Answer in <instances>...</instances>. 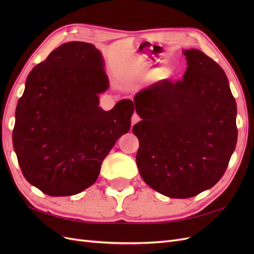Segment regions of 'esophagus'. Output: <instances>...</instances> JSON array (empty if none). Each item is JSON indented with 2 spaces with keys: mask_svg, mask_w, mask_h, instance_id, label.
<instances>
[{
  "mask_svg": "<svg viewBox=\"0 0 254 254\" xmlns=\"http://www.w3.org/2000/svg\"><path fill=\"white\" fill-rule=\"evenodd\" d=\"M140 120H141L140 115L137 114V113H133V114H132V118H131V126H133L134 124H136V123L139 122Z\"/></svg>",
  "mask_w": 254,
  "mask_h": 254,
  "instance_id": "esophagus-1",
  "label": "esophagus"
}]
</instances>
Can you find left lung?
I'll use <instances>...</instances> for the list:
<instances>
[{
  "label": "left lung",
  "instance_id": "obj_1",
  "mask_svg": "<svg viewBox=\"0 0 254 254\" xmlns=\"http://www.w3.org/2000/svg\"><path fill=\"white\" fill-rule=\"evenodd\" d=\"M182 80H161L134 97L142 121L135 161L148 186L171 198H190L224 176L237 141L236 103L226 73L199 50L183 52Z\"/></svg>",
  "mask_w": 254,
  "mask_h": 254
}]
</instances>
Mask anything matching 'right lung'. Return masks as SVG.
Here are the masks:
<instances>
[{"instance_id": "obj_1", "label": "right lung", "mask_w": 254, "mask_h": 254, "mask_svg": "<svg viewBox=\"0 0 254 254\" xmlns=\"http://www.w3.org/2000/svg\"><path fill=\"white\" fill-rule=\"evenodd\" d=\"M93 44L60 45L29 73L16 109L12 144L25 179L50 196L78 194L93 184L102 162L129 131L134 105L98 107L109 87Z\"/></svg>"}]
</instances>
